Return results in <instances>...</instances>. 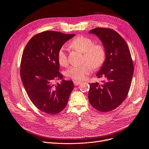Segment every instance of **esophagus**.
Masks as SVG:
<instances>
[{
  "instance_id": "esophagus-1",
  "label": "esophagus",
  "mask_w": 149,
  "mask_h": 149,
  "mask_svg": "<svg viewBox=\"0 0 149 149\" xmlns=\"http://www.w3.org/2000/svg\"><path fill=\"white\" fill-rule=\"evenodd\" d=\"M74 84L75 85V86H78V85L81 84V82L80 81H74Z\"/></svg>"
}]
</instances>
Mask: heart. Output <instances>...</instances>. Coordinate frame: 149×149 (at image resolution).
I'll list each match as a JSON object with an SVG mask.
<instances>
[{
    "instance_id": "obj_1",
    "label": "heart",
    "mask_w": 149,
    "mask_h": 149,
    "mask_svg": "<svg viewBox=\"0 0 149 149\" xmlns=\"http://www.w3.org/2000/svg\"><path fill=\"white\" fill-rule=\"evenodd\" d=\"M71 47L80 51L84 54L83 62L81 65H73L66 71L65 75L75 81H81L86 79L93 70L94 68L100 67L105 61V51L104 47L99 44H94L92 39L79 36L74 38L70 43ZM57 60L62 67L68 64V57L66 49L62 47L57 53Z\"/></svg>"
}]
</instances>
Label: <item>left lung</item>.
Masks as SVG:
<instances>
[{
  "instance_id": "obj_1",
  "label": "left lung",
  "mask_w": 149,
  "mask_h": 149,
  "mask_svg": "<svg viewBox=\"0 0 149 149\" xmlns=\"http://www.w3.org/2000/svg\"><path fill=\"white\" fill-rule=\"evenodd\" d=\"M90 33L97 35L105 51V60L97 78H104L101 83L90 84L89 102L101 112L116 109L128 95L134 72L129 48L124 39L113 29L96 28Z\"/></svg>"
}]
</instances>
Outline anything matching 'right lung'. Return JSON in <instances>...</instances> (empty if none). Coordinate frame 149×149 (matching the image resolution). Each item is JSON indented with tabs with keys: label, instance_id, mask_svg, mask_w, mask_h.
<instances>
[{
	"label": "right lung",
	"instance_id": "add662e5",
	"mask_svg": "<svg viewBox=\"0 0 149 149\" xmlns=\"http://www.w3.org/2000/svg\"><path fill=\"white\" fill-rule=\"evenodd\" d=\"M75 34L47 31L34 35L22 55L20 74L26 92L35 107L48 114H56L65 108L74 89L72 81L62 79L57 53Z\"/></svg>",
	"mask_w": 149,
	"mask_h": 149
}]
</instances>
